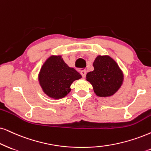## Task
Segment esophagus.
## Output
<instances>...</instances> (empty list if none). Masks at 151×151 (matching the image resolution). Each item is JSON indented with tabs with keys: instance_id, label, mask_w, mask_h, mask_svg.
<instances>
[{
	"instance_id": "1",
	"label": "esophagus",
	"mask_w": 151,
	"mask_h": 151,
	"mask_svg": "<svg viewBox=\"0 0 151 151\" xmlns=\"http://www.w3.org/2000/svg\"><path fill=\"white\" fill-rule=\"evenodd\" d=\"M80 73H81V75L83 78H85L86 76V70H81Z\"/></svg>"
}]
</instances>
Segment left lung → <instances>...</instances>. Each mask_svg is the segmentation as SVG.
Segmentation results:
<instances>
[{"instance_id":"left-lung-1","label":"left lung","mask_w":151,"mask_h":151,"mask_svg":"<svg viewBox=\"0 0 151 151\" xmlns=\"http://www.w3.org/2000/svg\"><path fill=\"white\" fill-rule=\"evenodd\" d=\"M94 70L86 74L94 92L99 97L114 95L123 83V75L117 63L108 56H98L93 63Z\"/></svg>"}]
</instances>
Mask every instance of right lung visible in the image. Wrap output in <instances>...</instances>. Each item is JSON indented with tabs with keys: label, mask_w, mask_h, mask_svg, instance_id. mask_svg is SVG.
<instances>
[{
	"label": "right lung",
	"mask_w": 151,
	"mask_h": 151,
	"mask_svg": "<svg viewBox=\"0 0 151 151\" xmlns=\"http://www.w3.org/2000/svg\"><path fill=\"white\" fill-rule=\"evenodd\" d=\"M81 75L74 68L68 67L60 56H52L47 59L39 74L42 88L50 98L60 99L70 92V86Z\"/></svg>",
	"instance_id": "obj_1"
}]
</instances>
